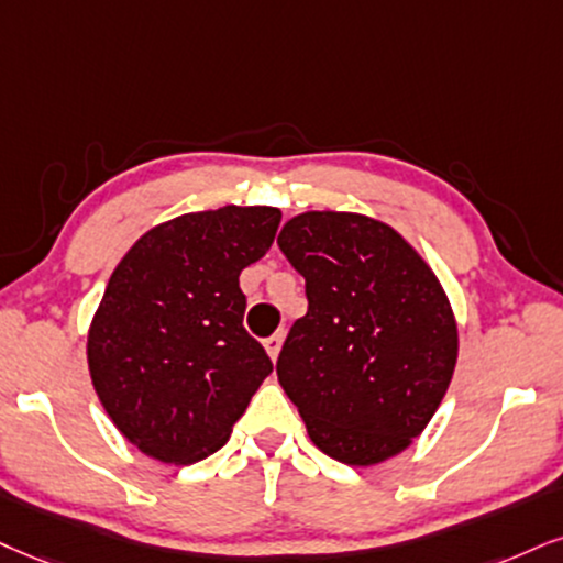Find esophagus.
Returning <instances> with one entry per match:
<instances>
[{
	"label": "esophagus",
	"instance_id": "esophagus-1",
	"mask_svg": "<svg viewBox=\"0 0 563 563\" xmlns=\"http://www.w3.org/2000/svg\"><path fill=\"white\" fill-rule=\"evenodd\" d=\"M282 344H284V331H276V334H271V336L266 339V342H263V346H266V352H268L271 360L279 357Z\"/></svg>",
	"mask_w": 563,
	"mask_h": 563
}]
</instances>
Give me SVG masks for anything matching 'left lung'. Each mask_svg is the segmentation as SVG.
Instances as JSON below:
<instances>
[{
  "mask_svg": "<svg viewBox=\"0 0 563 563\" xmlns=\"http://www.w3.org/2000/svg\"><path fill=\"white\" fill-rule=\"evenodd\" d=\"M276 242L308 295L276 376L310 441L352 467L397 456L454 376L460 334L439 276L397 229L363 213L305 211Z\"/></svg>",
  "mask_w": 563,
  "mask_h": 563,
  "instance_id": "left-lung-1",
  "label": "left lung"
}]
</instances>
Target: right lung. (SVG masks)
Listing matches in <instances>:
<instances>
[{
	"label": "right lung",
	"instance_id": "right-lung-1",
	"mask_svg": "<svg viewBox=\"0 0 563 563\" xmlns=\"http://www.w3.org/2000/svg\"><path fill=\"white\" fill-rule=\"evenodd\" d=\"M279 221L271 206L183 213L117 263L88 329V371L117 430L143 454L206 460L274 371L242 325L240 271L266 255Z\"/></svg>",
	"mask_w": 563,
	"mask_h": 563
}]
</instances>
